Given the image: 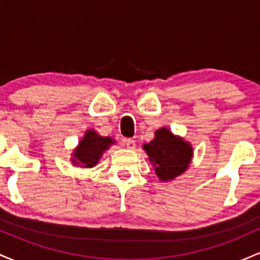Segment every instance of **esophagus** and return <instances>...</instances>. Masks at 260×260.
Segmentation results:
<instances>
[{"label":"esophagus","instance_id":"1","mask_svg":"<svg viewBox=\"0 0 260 260\" xmlns=\"http://www.w3.org/2000/svg\"><path fill=\"white\" fill-rule=\"evenodd\" d=\"M124 144H126L127 149H131V150L136 149V140L132 139V138H128V139L124 140Z\"/></svg>","mask_w":260,"mask_h":260}]
</instances>
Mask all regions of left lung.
Here are the masks:
<instances>
[{"label":"left lung","mask_w":260,"mask_h":260,"mask_svg":"<svg viewBox=\"0 0 260 260\" xmlns=\"http://www.w3.org/2000/svg\"><path fill=\"white\" fill-rule=\"evenodd\" d=\"M144 149L161 181L174 180L186 171L193 155L190 145L175 137L168 128L156 131L155 138Z\"/></svg>","instance_id":"left-lung-1"}]
</instances>
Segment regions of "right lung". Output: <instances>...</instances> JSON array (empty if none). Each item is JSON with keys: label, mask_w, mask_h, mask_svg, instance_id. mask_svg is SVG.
<instances>
[{"label": "right lung", "mask_w": 260, "mask_h": 260, "mask_svg": "<svg viewBox=\"0 0 260 260\" xmlns=\"http://www.w3.org/2000/svg\"><path fill=\"white\" fill-rule=\"evenodd\" d=\"M113 140L109 137H100L90 129L86 132L84 138L80 140L79 147L74 151L73 161L76 165H84V168H92L96 165L104 150L112 144Z\"/></svg>", "instance_id": "1"}]
</instances>
